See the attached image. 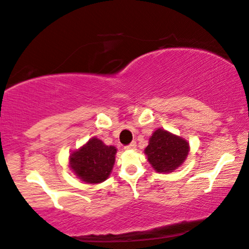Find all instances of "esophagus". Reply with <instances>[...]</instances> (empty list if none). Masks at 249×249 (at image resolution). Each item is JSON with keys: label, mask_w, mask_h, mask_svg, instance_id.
I'll list each match as a JSON object with an SVG mask.
<instances>
[{"label": "esophagus", "mask_w": 249, "mask_h": 249, "mask_svg": "<svg viewBox=\"0 0 249 249\" xmlns=\"http://www.w3.org/2000/svg\"><path fill=\"white\" fill-rule=\"evenodd\" d=\"M136 146V143L135 142H132V143H129L128 145H126L124 149H126V150H129V149H134Z\"/></svg>", "instance_id": "1"}]
</instances>
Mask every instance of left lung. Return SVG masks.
Masks as SVG:
<instances>
[{"label":"left lung","instance_id":"obj_1","mask_svg":"<svg viewBox=\"0 0 249 249\" xmlns=\"http://www.w3.org/2000/svg\"><path fill=\"white\" fill-rule=\"evenodd\" d=\"M144 153L157 173H173L186 160L190 143L181 136L159 127L150 136Z\"/></svg>","mask_w":249,"mask_h":249}]
</instances>
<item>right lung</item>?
Returning <instances> with one entry per match:
<instances>
[{"label": "right lung", "mask_w": 249, "mask_h": 249, "mask_svg": "<svg viewBox=\"0 0 249 249\" xmlns=\"http://www.w3.org/2000/svg\"><path fill=\"white\" fill-rule=\"evenodd\" d=\"M116 152L115 146L106 145L97 136H92L86 144L71 152L69 166L81 181L100 184L109 177Z\"/></svg>", "instance_id": "add662e5"}]
</instances>
